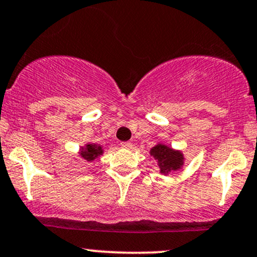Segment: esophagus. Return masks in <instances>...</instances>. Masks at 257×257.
Here are the masks:
<instances>
[{
	"mask_svg": "<svg viewBox=\"0 0 257 257\" xmlns=\"http://www.w3.org/2000/svg\"><path fill=\"white\" fill-rule=\"evenodd\" d=\"M120 146H122V148H125V149H131L132 146V143H129V142H124V143H120Z\"/></svg>",
	"mask_w": 257,
	"mask_h": 257,
	"instance_id": "34e87169",
	"label": "esophagus"
}]
</instances>
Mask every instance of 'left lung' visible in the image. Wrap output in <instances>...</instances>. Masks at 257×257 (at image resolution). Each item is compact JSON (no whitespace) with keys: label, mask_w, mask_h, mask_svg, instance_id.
Returning <instances> with one entry per match:
<instances>
[{"label":"left lung","mask_w":257,"mask_h":257,"mask_svg":"<svg viewBox=\"0 0 257 257\" xmlns=\"http://www.w3.org/2000/svg\"><path fill=\"white\" fill-rule=\"evenodd\" d=\"M150 155L157 161L160 172L168 176L172 172L179 171L184 166V155L182 151L174 150L165 144L159 143L150 150Z\"/></svg>","instance_id":"8db88e82"}]
</instances>
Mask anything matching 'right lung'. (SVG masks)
Segmentation results:
<instances>
[{"label":"right lung","mask_w":257,"mask_h":257,"mask_svg":"<svg viewBox=\"0 0 257 257\" xmlns=\"http://www.w3.org/2000/svg\"><path fill=\"white\" fill-rule=\"evenodd\" d=\"M103 154V149L101 145H97V144H91L87 143L86 145L81 146L80 150H79V156L81 159L86 160L87 162H91L95 159H97L98 156Z\"/></svg>","instance_id":"right-lung-1"}]
</instances>
